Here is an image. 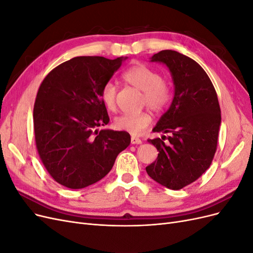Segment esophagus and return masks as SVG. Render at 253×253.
Here are the masks:
<instances>
[{"label": "esophagus", "instance_id": "obj_1", "mask_svg": "<svg viewBox=\"0 0 253 253\" xmlns=\"http://www.w3.org/2000/svg\"><path fill=\"white\" fill-rule=\"evenodd\" d=\"M131 143H132V144H141L142 141H141V139L138 138V137L132 136V137H131Z\"/></svg>", "mask_w": 253, "mask_h": 253}]
</instances>
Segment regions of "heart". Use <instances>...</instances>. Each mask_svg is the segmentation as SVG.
<instances>
[{"label": "heart", "instance_id": "1", "mask_svg": "<svg viewBox=\"0 0 253 253\" xmlns=\"http://www.w3.org/2000/svg\"><path fill=\"white\" fill-rule=\"evenodd\" d=\"M122 78L132 86L143 91V102L152 110H163L170 101L171 89L169 84L162 78V75L149 65L143 63L134 64L124 73ZM100 98L106 109L110 111L116 110L117 86L111 81L106 82L101 88ZM151 121V115L145 111L126 113L116 118L115 126L120 131L139 135L150 126Z\"/></svg>", "mask_w": 253, "mask_h": 253}]
</instances>
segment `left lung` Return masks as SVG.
<instances>
[{
	"label": "left lung",
	"instance_id": "8db88e82",
	"mask_svg": "<svg viewBox=\"0 0 253 253\" xmlns=\"http://www.w3.org/2000/svg\"><path fill=\"white\" fill-rule=\"evenodd\" d=\"M151 62L169 68L174 97L153 128L171 136L148 140L159 153L145 170L162 186L179 190L200 178L212 163L221 121L218 99L208 75L193 59L167 49L155 53Z\"/></svg>",
	"mask_w": 253,
	"mask_h": 253
}]
</instances>
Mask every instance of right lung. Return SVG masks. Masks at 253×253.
Returning <instances> with one entry per match:
<instances>
[{
  "instance_id": "obj_1",
  "label": "right lung",
  "mask_w": 253,
  "mask_h": 253,
  "mask_svg": "<svg viewBox=\"0 0 253 253\" xmlns=\"http://www.w3.org/2000/svg\"><path fill=\"white\" fill-rule=\"evenodd\" d=\"M126 59L75 57L42 81L34 106L36 145L60 185L82 189L102 179L131 143L125 131L98 129L110 121L101 88Z\"/></svg>"
}]
</instances>
